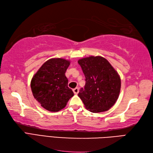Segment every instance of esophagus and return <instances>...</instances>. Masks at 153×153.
<instances>
[{"instance_id": "1", "label": "esophagus", "mask_w": 153, "mask_h": 153, "mask_svg": "<svg viewBox=\"0 0 153 153\" xmlns=\"http://www.w3.org/2000/svg\"><path fill=\"white\" fill-rule=\"evenodd\" d=\"M73 92H74V94L76 95V94H79V88H75L73 89Z\"/></svg>"}]
</instances>
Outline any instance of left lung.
<instances>
[{
	"label": "left lung",
	"instance_id": "left-lung-1",
	"mask_svg": "<svg viewBox=\"0 0 153 153\" xmlns=\"http://www.w3.org/2000/svg\"><path fill=\"white\" fill-rule=\"evenodd\" d=\"M85 78L79 95L85 108L98 113L114 105L121 89V79L109 62L102 56L84 58L78 61Z\"/></svg>",
	"mask_w": 153,
	"mask_h": 153
}]
</instances>
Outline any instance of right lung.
<instances>
[{"mask_svg":"<svg viewBox=\"0 0 153 153\" xmlns=\"http://www.w3.org/2000/svg\"><path fill=\"white\" fill-rule=\"evenodd\" d=\"M69 65L70 62L65 59L52 58L33 76L30 83L32 94L45 110L54 112L62 110L74 95L65 74Z\"/></svg>","mask_w":153,"mask_h":153,"instance_id":"1","label":"right lung"}]
</instances>
